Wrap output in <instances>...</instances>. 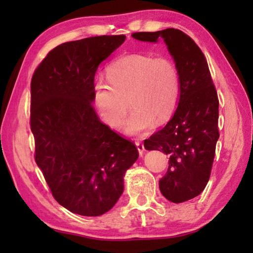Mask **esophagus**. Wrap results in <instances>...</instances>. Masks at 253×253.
Returning <instances> with one entry per match:
<instances>
[{"label":"esophagus","instance_id":"34e87169","mask_svg":"<svg viewBox=\"0 0 253 253\" xmlns=\"http://www.w3.org/2000/svg\"><path fill=\"white\" fill-rule=\"evenodd\" d=\"M135 144H136V146H137V149H138V153H139V155H143L144 154V151H145V148H144V144L140 142V140H135Z\"/></svg>","mask_w":253,"mask_h":253}]
</instances>
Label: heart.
Returning <instances> with one entry per match:
<instances>
[{"label":"heart","mask_w":253,"mask_h":253,"mask_svg":"<svg viewBox=\"0 0 253 253\" xmlns=\"http://www.w3.org/2000/svg\"><path fill=\"white\" fill-rule=\"evenodd\" d=\"M181 81L177 66L168 57L128 54L107 68V81H97L93 100L104 122L118 128L134 106L125 130L136 135L166 122L177 106Z\"/></svg>","instance_id":"heart-1"}]
</instances>
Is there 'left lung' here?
I'll list each match as a JSON object with an SVG mask.
<instances>
[{
  "mask_svg": "<svg viewBox=\"0 0 253 253\" xmlns=\"http://www.w3.org/2000/svg\"><path fill=\"white\" fill-rule=\"evenodd\" d=\"M132 38L156 42L163 39L177 66L181 81L178 106L164 128L144 140L148 151L169 157V169L160 179V190L173 203L202 193L207 186L219 139V98L208 61L201 49L181 30L135 32Z\"/></svg>",
  "mask_w": 253,
  "mask_h": 253,
  "instance_id": "obj_1",
  "label": "left lung"
}]
</instances>
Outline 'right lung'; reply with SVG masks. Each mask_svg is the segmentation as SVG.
Wrapping results in <instances>:
<instances>
[{"instance_id":"1","label":"right lung","mask_w":253,"mask_h":253,"mask_svg":"<svg viewBox=\"0 0 253 253\" xmlns=\"http://www.w3.org/2000/svg\"><path fill=\"white\" fill-rule=\"evenodd\" d=\"M126 37L100 36L55 46L31 80L30 127L34 160L55 201L70 212L101 215L124 191V175L138 158L129 139L102 124L92 106L100 62Z\"/></svg>"}]
</instances>
